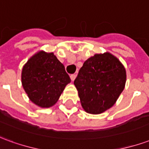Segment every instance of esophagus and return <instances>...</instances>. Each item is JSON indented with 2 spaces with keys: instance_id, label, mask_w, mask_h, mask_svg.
Here are the masks:
<instances>
[{
  "instance_id": "obj_1",
  "label": "esophagus",
  "mask_w": 149,
  "mask_h": 149,
  "mask_svg": "<svg viewBox=\"0 0 149 149\" xmlns=\"http://www.w3.org/2000/svg\"><path fill=\"white\" fill-rule=\"evenodd\" d=\"M70 78H71L72 81H73L75 80V78H76V75H75V74H72L71 76H70Z\"/></svg>"
}]
</instances>
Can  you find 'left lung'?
Masks as SVG:
<instances>
[{
	"instance_id": "obj_1",
	"label": "left lung",
	"mask_w": 149,
	"mask_h": 149,
	"mask_svg": "<svg viewBox=\"0 0 149 149\" xmlns=\"http://www.w3.org/2000/svg\"><path fill=\"white\" fill-rule=\"evenodd\" d=\"M126 82V71L109 52L95 54L85 61L74 84L85 112L100 114L116 103Z\"/></svg>"
}]
</instances>
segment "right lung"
I'll list each match as a JSON object with an SVG mask.
<instances>
[{
    "label": "right lung",
    "mask_w": 149,
    "mask_h": 149,
    "mask_svg": "<svg viewBox=\"0 0 149 149\" xmlns=\"http://www.w3.org/2000/svg\"><path fill=\"white\" fill-rule=\"evenodd\" d=\"M71 79L53 52L40 51L24 65L21 82L30 100L41 108L54 105Z\"/></svg>",
    "instance_id": "obj_1"
}]
</instances>
